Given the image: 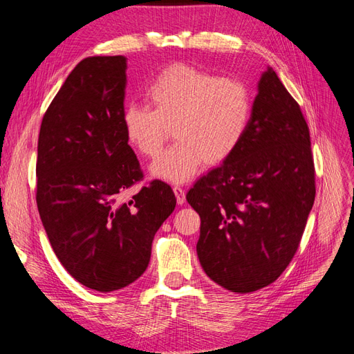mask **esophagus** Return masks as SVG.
I'll list each match as a JSON object with an SVG mask.
<instances>
[{"mask_svg": "<svg viewBox=\"0 0 354 354\" xmlns=\"http://www.w3.org/2000/svg\"><path fill=\"white\" fill-rule=\"evenodd\" d=\"M173 190H174V195H176V199H177L178 205H183V203L186 202V192H185V189L180 187V186H174Z\"/></svg>", "mask_w": 354, "mask_h": 354, "instance_id": "esophagus-1", "label": "esophagus"}]
</instances>
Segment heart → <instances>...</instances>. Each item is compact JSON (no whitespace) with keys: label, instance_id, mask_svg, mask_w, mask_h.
<instances>
[{"label":"heart","instance_id":"1","mask_svg":"<svg viewBox=\"0 0 354 354\" xmlns=\"http://www.w3.org/2000/svg\"><path fill=\"white\" fill-rule=\"evenodd\" d=\"M145 97L151 109L128 104L122 127L137 153L156 158L169 136L176 143L151 167L152 176L185 183L202 164L218 165L243 140L252 116V94L238 78L174 63L149 82Z\"/></svg>","mask_w":354,"mask_h":354}]
</instances>
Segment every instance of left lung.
Returning a JSON list of instances; mask_svg holds the SVG:
<instances>
[{"instance_id": "8db88e82", "label": "left lung", "mask_w": 354, "mask_h": 354, "mask_svg": "<svg viewBox=\"0 0 354 354\" xmlns=\"http://www.w3.org/2000/svg\"><path fill=\"white\" fill-rule=\"evenodd\" d=\"M315 195L307 122L267 68L239 147L186 195L201 217L203 272L238 294L273 283L298 250Z\"/></svg>"}]
</instances>
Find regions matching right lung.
Here are the masks:
<instances>
[{"label":"right lung","instance_id":"obj_1","mask_svg":"<svg viewBox=\"0 0 354 354\" xmlns=\"http://www.w3.org/2000/svg\"><path fill=\"white\" fill-rule=\"evenodd\" d=\"M124 56L81 60L42 118L37 205L51 248L69 274L99 292L125 288L151 261L152 241L176 208L174 192L143 178L122 127Z\"/></svg>","mask_w":354,"mask_h":354}]
</instances>
